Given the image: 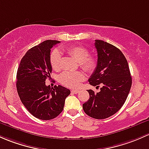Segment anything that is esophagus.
<instances>
[{"label": "esophagus", "instance_id": "obj_1", "mask_svg": "<svg viewBox=\"0 0 149 149\" xmlns=\"http://www.w3.org/2000/svg\"><path fill=\"white\" fill-rule=\"evenodd\" d=\"M79 92V90H72V93H74V94H77V93H78Z\"/></svg>", "mask_w": 149, "mask_h": 149}]
</instances>
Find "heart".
I'll return each mask as SVG.
<instances>
[{"mask_svg": "<svg viewBox=\"0 0 149 149\" xmlns=\"http://www.w3.org/2000/svg\"><path fill=\"white\" fill-rule=\"evenodd\" d=\"M70 56L79 62L80 67L85 71L92 72L97 67V59L95 56H90L89 51L82 46H74L66 49ZM50 64L54 70H59L62 65V54L58 50H54L50 55ZM85 79V75L81 72H64L59 77V80L62 85L68 87H77L81 81Z\"/></svg>", "mask_w": 149, "mask_h": 149, "instance_id": "heart-1", "label": "heart"}]
</instances>
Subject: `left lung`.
I'll list each match as a JSON object with an SVG mask.
<instances>
[{
    "label": "left lung",
    "mask_w": 149,
    "mask_h": 149,
    "mask_svg": "<svg viewBox=\"0 0 149 149\" xmlns=\"http://www.w3.org/2000/svg\"><path fill=\"white\" fill-rule=\"evenodd\" d=\"M97 67L89 79L91 85H102L99 93L87 92L90 98L82 105L90 117L105 119L117 113L123 105L132 85L128 62L119 49L108 42L95 40Z\"/></svg>",
    "instance_id": "8db88e82"
}]
</instances>
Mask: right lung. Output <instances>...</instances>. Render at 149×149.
<instances>
[{
    "label": "right lung",
    "instance_id": "obj_1",
    "mask_svg": "<svg viewBox=\"0 0 149 149\" xmlns=\"http://www.w3.org/2000/svg\"><path fill=\"white\" fill-rule=\"evenodd\" d=\"M59 41L47 40L32 47L20 62L16 74V88L21 102L34 117L49 120L57 117L64 109L70 90L61 85L54 88L45 84L50 79L51 49Z\"/></svg>",
    "mask_w": 149,
    "mask_h": 149
}]
</instances>
